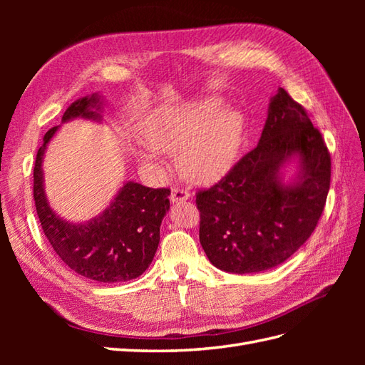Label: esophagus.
<instances>
[{
    "mask_svg": "<svg viewBox=\"0 0 365 365\" xmlns=\"http://www.w3.org/2000/svg\"><path fill=\"white\" fill-rule=\"evenodd\" d=\"M190 197V192L187 189H182V187H173L172 193H170V201L172 202H182L187 201Z\"/></svg>",
    "mask_w": 365,
    "mask_h": 365,
    "instance_id": "esophagus-1",
    "label": "esophagus"
}]
</instances>
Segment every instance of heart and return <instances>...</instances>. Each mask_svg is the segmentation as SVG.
Returning a JSON list of instances; mask_svg holds the SVG:
<instances>
[{
    "label": "heart",
    "mask_w": 365,
    "mask_h": 365,
    "mask_svg": "<svg viewBox=\"0 0 365 365\" xmlns=\"http://www.w3.org/2000/svg\"><path fill=\"white\" fill-rule=\"evenodd\" d=\"M208 98L153 111L141 126L148 148L140 152L145 163L158 164V152L178 153L181 172L193 181L212 182L233 165L242 143L244 117L236 109L219 111Z\"/></svg>",
    "instance_id": "1"
}]
</instances>
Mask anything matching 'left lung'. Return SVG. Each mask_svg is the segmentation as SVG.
I'll use <instances>...</instances> for the list:
<instances>
[{"mask_svg": "<svg viewBox=\"0 0 365 365\" xmlns=\"http://www.w3.org/2000/svg\"><path fill=\"white\" fill-rule=\"evenodd\" d=\"M292 155L301 172L283 185L278 172ZM330 187V153L306 109L279 88L259 145L222 180L196 193L200 242L216 268L251 274L279 267L311 237Z\"/></svg>", "mask_w": 365, "mask_h": 365, "instance_id": "left-lung-1", "label": "left lung"}]
</instances>
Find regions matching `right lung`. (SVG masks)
I'll use <instances>...</instances> for the list:
<instances>
[{"mask_svg":"<svg viewBox=\"0 0 365 365\" xmlns=\"http://www.w3.org/2000/svg\"><path fill=\"white\" fill-rule=\"evenodd\" d=\"M101 96L76 101L62 115L101 120ZM58 130L43 135L33 169V200L39 222L50 245L74 272L101 283L137 279L145 272L160 244L161 220L169 212V189H150L138 182H126L102 215L85 224H70L53 212L43 192L42 157L48 141Z\"/></svg>","mask_w":365,"mask_h":365,"instance_id":"1","label":"right lung"}]
</instances>
